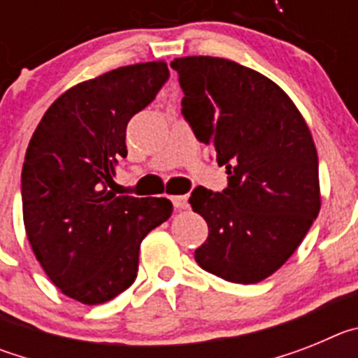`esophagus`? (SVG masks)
<instances>
[{
	"label": "esophagus",
	"mask_w": 358,
	"mask_h": 358,
	"mask_svg": "<svg viewBox=\"0 0 358 358\" xmlns=\"http://www.w3.org/2000/svg\"><path fill=\"white\" fill-rule=\"evenodd\" d=\"M170 199H172L173 206H176L177 210H186V208H188V197H186V195H173V197Z\"/></svg>",
	"instance_id": "obj_1"
}]
</instances>
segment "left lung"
<instances>
[{
  "instance_id": "1",
  "label": "left lung",
  "mask_w": 358,
  "mask_h": 358,
  "mask_svg": "<svg viewBox=\"0 0 358 358\" xmlns=\"http://www.w3.org/2000/svg\"><path fill=\"white\" fill-rule=\"evenodd\" d=\"M172 68L182 115L217 152L229 185L189 197L208 224L195 251L204 271L258 283L294 255L321 210L319 161L305 118L276 82L222 57H181Z\"/></svg>"
}]
</instances>
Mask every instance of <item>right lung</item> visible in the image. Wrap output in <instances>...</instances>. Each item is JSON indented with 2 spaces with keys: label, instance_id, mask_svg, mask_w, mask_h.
Listing matches in <instances>:
<instances>
[{
  "label": "right lung",
  "instance_id": "obj_1",
  "mask_svg": "<svg viewBox=\"0 0 358 358\" xmlns=\"http://www.w3.org/2000/svg\"><path fill=\"white\" fill-rule=\"evenodd\" d=\"M169 78L164 61L122 66L73 85L44 113L21 173L28 242L64 296L100 305L134 283L141 240L166 222L164 197L110 192L125 132Z\"/></svg>",
  "mask_w": 358,
  "mask_h": 358
}]
</instances>
